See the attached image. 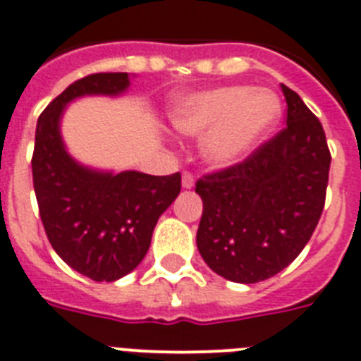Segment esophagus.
<instances>
[{
  "label": "esophagus",
  "instance_id": "1",
  "mask_svg": "<svg viewBox=\"0 0 361 361\" xmlns=\"http://www.w3.org/2000/svg\"><path fill=\"white\" fill-rule=\"evenodd\" d=\"M194 184H195L194 175H192L190 171H184L183 173V188H186V190L194 188Z\"/></svg>",
  "mask_w": 361,
  "mask_h": 361
}]
</instances>
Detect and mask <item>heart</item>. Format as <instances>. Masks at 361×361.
Here are the masks:
<instances>
[{"mask_svg":"<svg viewBox=\"0 0 361 361\" xmlns=\"http://www.w3.org/2000/svg\"><path fill=\"white\" fill-rule=\"evenodd\" d=\"M279 115L281 102L272 91L226 85L178 99L171 108V123L180 134L203 135L204 160L226 167L246 158Z\"/></svg>","mask_w":361,"mask_h":361,"instance_id":"b5f03b06","label":"heart"}]
</instances>
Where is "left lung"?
<instances>
[{"instance_id":"left-lung-1","label":"left lung","mask_w":361,"mask_h":361,"mask_svg":"<svg viewBox=\"0 0 361 361\" xmlns=\"http://www.w3.org/2000/svg\"><path fill=\"white\" fill-rule=\"evenodd\" d=\"M287 126L242 162L195 183L203 199L197 250L216 274L257 283L298 257L326 201L330 149L321 121L281 85Z\"/></svg>"}]
</instances>
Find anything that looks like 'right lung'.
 I'll return each mask as SVG.
<instances>
[{"instance_id": "1", "label": "right lung", "mask_w": 361, "mask_h": 361, "mask_svg": "<svg viewBox=\"0 0 361 361\" xmlns=\"http://www.w3.org/2000/svg\"><path fill=\"white\" fill-rule=\"evenodd\" d=\"M128 85L126 72L89 74L46 106L35 132L33 188L46 236L68 267L93 281H115L143 261L158 218L180 192V173L94 171L63 145L66 104L85 94L115 97Z\"/></svg>"}]
</instances>
